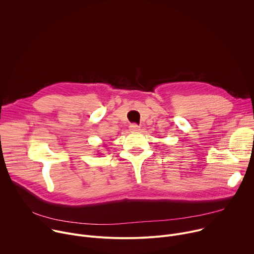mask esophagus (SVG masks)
Returning <instances> with one entry per match:
<instances>
[{"label": "esophagus", "mask_w": 254, "mask_h": 254, "mask_svg": "<svg viewBox=\"0 0 254 254\" xmlns=\"http://www.w3.org/2000/svg\"><path fill=\"white\" fill-rule=\"evenodd\" d=\"M129 130L130 131H138L139 130V126L135 125V124H132L129 126Z\"/></svg>", "instance_id": "obj_1"}]
</instances>
